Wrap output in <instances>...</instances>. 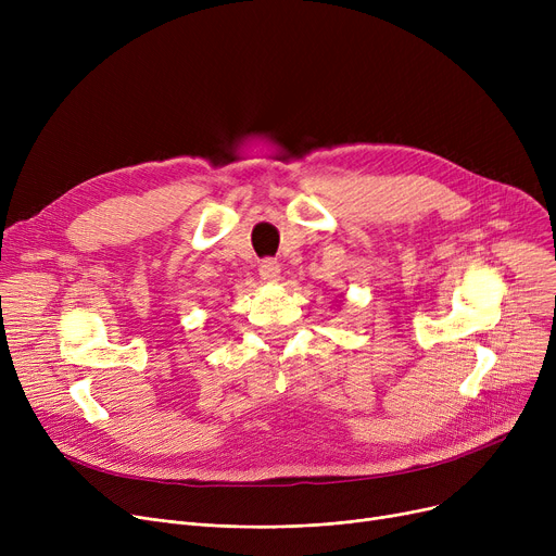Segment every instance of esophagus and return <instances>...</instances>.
<instances>
[{
    "instance_id": "1",
    "label": "esophagus",
    "mask_w": 556,
    "mask_h": 556,
    "mask_svg": "<svg viewBox=\"0 0 556 556\" xmlns=\"http://www.w3.org/2000/svg\"><path fill=\"white\" fill-rule=\"evenodd\" d=\"M279 270H281V266L275 258H263L258 263V275L263 281H268V283H275L279 279Z\"/></svg>"
}]
</instances>
